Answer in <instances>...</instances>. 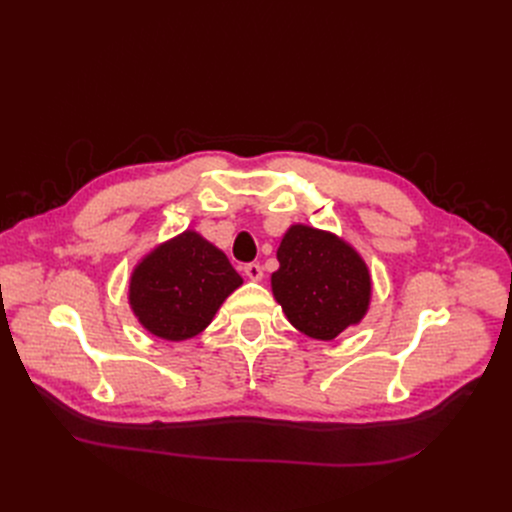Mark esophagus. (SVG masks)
Returning <instances> with one entry per match:
<instances>
[{"mask_svg": "<svg viewBox=\"0 0 512 512\" xmlns=\"http://www.w3.org/2000/svg\"><path fill=\"white\" fill-rule=\"evenodd\" d=\"M245 276L251 280V282H259L263 278V267L259 263H247L245 265Z\"/></svg>", "mask_w": 512, "mask_h": 512, "instance_id": "esophagus-1", "label": "esophagus"}]
</instances>
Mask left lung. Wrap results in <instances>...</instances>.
<instances>
[{
    "instance_id": "left-lung-1",
    "label": "left lung",
    "mask_w": 512,
    "mask_h": 512,
    "mask_svg": "<svg viewBox=\"0 0 512 512\" xmlns=\"http://www.w3.org/2000/svg\"><path fill=\"white\" fill-rule=\"evenodd\" d=\"M272 292L292 328L315 340H334L359 326L371 305V272L342 236L292 224L276 253Z\"/></svg>"
}]
</instances>
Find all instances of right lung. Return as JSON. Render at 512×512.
Returning a JSON list of instances; mask_svg holds the SVG:
<instances>
[{"mask_svg": "<svg viewBox=\"0 0 512 512\" xmlns=\"http://www.w3.org/2000/svg\"><path fill=\"white\" fill-rule=\"evenodd\" d=\"M242 278L226 253L197 230L159 242L132 267L128 305L155 338L182 342L201 334Z\"/></svg>", "mask_w": 512, "mask_h": 512, "instance_id": "right-lung-1", "label": "right lung"}]
</instances>
